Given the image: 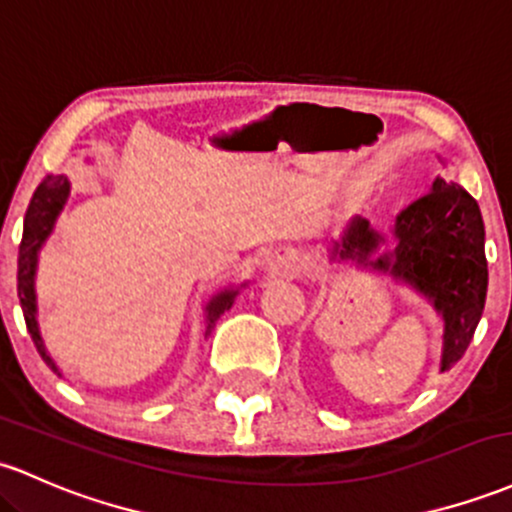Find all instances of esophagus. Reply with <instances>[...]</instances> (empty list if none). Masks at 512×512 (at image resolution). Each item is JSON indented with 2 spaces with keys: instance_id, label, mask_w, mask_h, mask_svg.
Listing matches in <instances>:
<instances>
[{
  "instance_id": "obj_1",
  "label": "esophagus",
  "mask_w": 512,
  "mask_h": 512,
  "mask_svg": "<svg viewBox=\"0 0 512 512\" xmlns=\"http://www.w3.org/2000/svg\"><path fill=\"white\" fill-rule=\"evenodd\" d=\"M303 267V257L294 247H279L267 257V272L272 277H294Z\"/></svg>"
}]
</instances>
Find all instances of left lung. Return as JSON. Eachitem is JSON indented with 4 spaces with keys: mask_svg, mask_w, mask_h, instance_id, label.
I'll use <instances>...</instances> for the list:
<instances>
[{
    "mask_svg": "<svg viewBox=\"0 0 512 512\" xmlns=\"http://www.w3.org/2000/svg\"><path fill=\"white\" fill-rule=\"evenodd\" d=\"M479 204L459 184L435 177L430 192L396 216L389 233L355 216L328 260L362 272L386 274L423 296L442 320L440 372L462 359L484 313L488 265Z\"/></svg>",
    "mask_w": 512,
    "mask_h": 512,
    "instance_id": "1",
    "label": "left lung"
}]
</instances>
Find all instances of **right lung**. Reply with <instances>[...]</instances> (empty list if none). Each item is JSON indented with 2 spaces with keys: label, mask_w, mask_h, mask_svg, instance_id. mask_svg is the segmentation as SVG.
Instances as JSON below:
<instances>
[{
  "label": "right lung",
  "mask_w": 512,
  "mask_h": 512,
  "mask_svg": "<svg viewBox=\"0 0 512 512\" xmlns=\"http://www.w3.org/2000/svg\"><path fill=\"white\" fill-rule=\"evenodd\" d=\"M72 184L65 174H48L38 189L33 192L31 204L26 209L24 218V235H21L19 245V274H16V282H19V301L21 311H24L26 328L31 333L33 345H36L38 355L43 357V362L53 369L55 374L63 376L58 369V364L53 362L50 352L46 350V342H43L41 328H38V296H36V272H38V255H41L43 245L48 243V238L53 235L55 223H58L60 213H63L67 199H70ZM245 284L240 286H226L218 294H213L204 306V323H206V335H211L216 320L228 311L235 303V296L240 294Z\"/></svg>",
  "instance_id": "obj_1"
}]
</instances>
